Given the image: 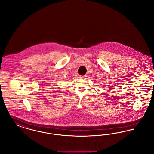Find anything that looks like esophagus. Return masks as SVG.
Segmentation results:
<instances>
[{"label": "esophagus", "mask_w": 154, "mask_h": 154, "mask_svg": "<svg viewBox=\"0 0 154 154\" xmlns=\"http://www.w3.org/2000/svg\"><path fill=\"white\" fill-rule=\"evenodd\" d=\"M86 77H87L86 75H81V76L80 77V78L81 79H85Z\"/></svg>", "instance_id": "1"}]
</instances>
